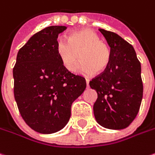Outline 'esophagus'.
Here are the masks:
<instances>
[{
    "label": "esophagus",
    "mask_w": 155,
    "mask_h": 155,
    "mask_svg": "<svg viewBox=\"0 0 155 155\" xmlns=\"http://www.w3.org/2000/svg\"><path fill=\"white\" fill-rule=\"evenodd\" d=\"M86 82H87V86L88 87V85H89V79H86Z\"/></svg>",
    "instance_id": "esophagus-1"
}]
</instances>
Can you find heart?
Segmentation results:
<instances>
[{
    "label": "heart",
    "instance_id": "b5f03b06",
    "mask_svg": "<svg viewBox=\"0 0 155 155\" xmlns=\"http://www.w3.org/2000/svg\"><path fill=\"white\" fill-rule=\"evenodd\" d=\"M56 50L63 67L70 72L75 69L80 54L81 61L77 69L86 75L93 74L95 71L103 72L111 59L109 47L101 41L94 31L87 28L75 31L68 38L60 36Z\"/></svg>",
    "mask_w": 155,
    "mask_h": 155
}]
</instances>
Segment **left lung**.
Returning a JSON list of instances; mask_svg holds the SVG:
<instances>
[{"instance_id":"left-lung-1","label":"left lung","mask_w":155,"mask_h":155,"mask_svg":"<svg viewBox=\"0 0 155 155\" xmlns=\"http://www.w3.org/2000/svg\"><path fill=\"white\" fill-rule=\"evenodd\" d=\"M99 30L110 47L111 59L104 72L89 82L98 94L94 114L105 128L124 129L135 119L142 100L140 62L133 46L123 38L114 32Z\"/></svg>"}]
</instances>
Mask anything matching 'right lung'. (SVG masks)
<instances>
[{
    "instance_id": "right-lung-1",
    "label": "right lung",
    "mask_w": 155,
    "mask_h": 155,
    "mask_svg": "<svg viewBox=\"0 0 155 155\" xmlns=\"http://www.w3.org/2000/svg\"><path fill=\"white\" fill-rule=\"evenodd\" d=\"M65 26H51L34 35L17 54L13 69L14 94L25 122L35 131L53 134L62 129L71 106L86 88L84 77L67 70L56 50Z\"/></svg>"
}]
</instances>
